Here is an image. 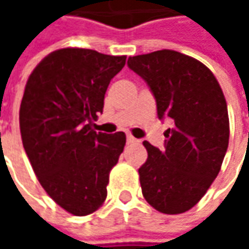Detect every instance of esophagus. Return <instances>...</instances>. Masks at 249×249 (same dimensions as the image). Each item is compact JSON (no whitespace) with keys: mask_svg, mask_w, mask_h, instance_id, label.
<instances>
[{"mask_svg":"<svg viewBox=\"0 0 249 249\" xmlns=\"http://www.w3.org/2000/svg\"><path fill=\"white\" fill-rule=\"evenodd\" d=\"M134 142H137V139H134L133 136L127 134V144H134Z\"/></svg>","mask_w":249,"mask_h":249,"instance_id":"1","label":"esophagus"}]
</instances>
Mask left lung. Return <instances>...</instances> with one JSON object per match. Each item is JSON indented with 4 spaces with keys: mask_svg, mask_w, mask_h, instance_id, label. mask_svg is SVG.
<instances>
[{
    "mask_svg": "<svg viewBox=\"0 0 249 249\" xmlns=\"http://www.w3.org/2000/svg\"><path fill=\"white\" fill-rule=\"evenodd\" d=\"M127 65L148 84L159 119L172 123L165 148L142 142L148 152L139 169L142 196L162 213L187 212L213 183L229 147L223 91L204 63L177 51L130 56Z\"/></svg>",
    "mask_w": 249,
    "mask_h": 249,
    "instance_id": "1",
    "label": "left lung"
}]
</instances>
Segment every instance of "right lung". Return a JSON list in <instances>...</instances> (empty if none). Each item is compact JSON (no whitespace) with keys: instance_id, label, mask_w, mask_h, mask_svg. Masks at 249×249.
<instances>
[{"instance_id":"right-lung-1","label":"right lung","mask_w":249,"mask_h":249,"mask_svg":"<svg viewBox=\"0 0 249 249\" xmlns=\"http://www.w3.org/2000/svg\"><path fill=\"white\" fill-rule=\"evenodd\" d=\"M124 63V55L62 48L47 55L26 83L19 110L24 151L47 194L72 215H90L104 204L110 169L124 148L123 131L91 129Z\"/></svg>"}]
</instances>
